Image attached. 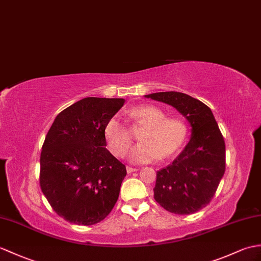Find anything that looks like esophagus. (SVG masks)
<instances>
[{"label":"esophagus","mask_w":261,"mask_h":261,"mask_svg":"<svg viewBox=\"0 0 261 261\" xmlns=\"http://www.w3.org/2000/svg\"><path fill=\"white\" fill-rule=\"evenodd\" d=\"M138 170H139L138 168H133V167H130V166L126 167V171H128V173H132V172L138 171Z\"/></svg>","instance_id":"obj_1"}]
</instances>
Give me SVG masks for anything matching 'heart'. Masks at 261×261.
Instances as JSON below:
<instances>
[{
  "mask_svg": "<svg viewBox=\"0 0 261 261\" xmlns=\"http://www.w3.org/2000/svg\"><path fill=\"white\" fill-rule=\"evenodd\" d=\"M133 120L147 125L141 136V143L135 145L129 152V159L135 163H149L169 158L182 147L187 136L188 126L180 118H167L160 108L142 106L129 110ZM105 136L112 152L122 156L131 143V135L128 126L119 116L108 120L105 126Z\"/></svg>",
  "mask_w": 261,
  "mask_h": 261,
  "instance_id": "b5f03b06",
  "label": "heart"
}]
</instances>
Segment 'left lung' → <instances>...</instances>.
<instances>
[{
    "label": "left lung",
    "instance_id": "left-lung-1",
    "mask_svg": "<svg viewBox=\"0 0 261 261\" xmlns=\"http://www.w3.org/2000/svg\"><path fill=\"white\" fill-rule=\"evenodd\" d=\"M144 96L173 107L191 126L182 152L156 172L155 201L169 213L195 214L214 198L226 169V145L214 113L201 101L181 92Z\"/></svg>",
    "mask_w": 261,
    "mask_h": 261
}]
</instances>
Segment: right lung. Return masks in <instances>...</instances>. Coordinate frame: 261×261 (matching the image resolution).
Listing matches in <instances>:
<instances>
[{"label": "right lung", "instance_id": "right-lung-1", "mask_svg": "<svg viewBox=\"0 0 261 261\" xmlns=\"http://www.w3.org/2000/svg\"><path fill=\"white\" fill-rule=\"evenodd\" d=\"M124 99L84 98L60 112L41 152L40 186L66 221L91 226L111 213L126 175L107 147L105 126Z\"/></svg>", "mask_w": 261, "mask_h": 261}]
</instances>
